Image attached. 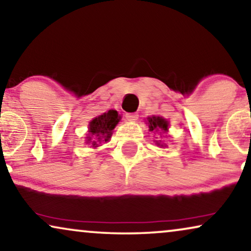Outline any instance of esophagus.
I'll use <instances>...</instances> for the list:
<instances>
[{"mask_svg": "<svg viewBox=\"0 0 251 251\" xmlns=\"http://www.w3.org/2000/svg\"><path fill=\"white\" fill-rule=\"evenodd\" d=\"M126 119L128 120V121H136V120H138V114L137 113H126Z\"/></svg>", "mask_w": 251, "mask_h": 251, "instance_id": "esophagus-1", "label": "esophagus"}]
</instances>
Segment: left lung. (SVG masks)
I'll return each instance as SVG.
<instances>
[{"mask_svg":"<svg viewBox=\"0 0 251 251\" xmlns=\"http://www.w3.org/2000/svg\"><path fill=\"white\" fill-rule=\"evenodd\" d=\"M149 126H150V131H167L168 130V121L166 120L160 118V116H152V118H149ZM156 144L159 146H164L163 144H160L159 142H156Z\"/></svg>","mask_w":251,"mask_h":251,"instance_id":"1","label":"left lung"}]
</instances>
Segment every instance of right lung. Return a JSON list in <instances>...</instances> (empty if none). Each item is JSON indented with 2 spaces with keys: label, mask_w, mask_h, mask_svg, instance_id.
<instances>
[{
  "label": "right lung",
  "mask_w": 251,
  "mask_h": 251,
  "mask_svg": "<svg viewBox=\"0 0 251 251\" xmlns=\"http://www.w3.org/2000/svg\"><path fill=\"white\" fill-rule=\"evenodd\" d=\"M120 121L118 112L111 109L107 113L97 116L89 123V133L87 137V143L92 147L99 146V144L108 142L112 137L113 129Z\"/></svg>",
  "instance_id": "right-lung-1"
}]
</instances>
